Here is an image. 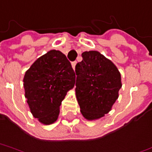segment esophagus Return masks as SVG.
<instances>
[{
	"label": "esophagus",
	"instance_id": "esophagus-1",
	"mask_svg": "<svg viewBox=\"0 0 152 152\" xmlns=\"http://www.w3.org/2000/svg\"><path fill=\"white\" fill-rule=\"evenodd\" d=\"M76 64H77L76 62H73V63H72V67H73V69H75V66H76Z\"/></svg>",
	"mask_w": 152,
	"mask_h": 152
}]
</instances>
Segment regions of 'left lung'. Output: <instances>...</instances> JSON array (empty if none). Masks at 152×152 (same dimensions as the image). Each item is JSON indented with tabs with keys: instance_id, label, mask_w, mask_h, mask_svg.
<instances>
[{
	"instance_id": "1",
	"label": "left lung",
	"mask_w": 152,
	"mask_h": 152,
	"mask_svg": "<svg viewBox=\"0 0 152 152\" xmlns=\"http://www.w3.org/2000/svg\"><path fill=\"white\" fill-rule=\"evenodd\" d=\"M82 58L75 67V94L83 116L96 121L111 110L119 97L121 75L111 60L98 51L83 52Z\"/></svg>"
}]
</instances>
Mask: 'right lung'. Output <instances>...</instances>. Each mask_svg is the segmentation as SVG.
<instances>
[{"mask_svg":"<svg viewBox=\"0 0 152 152\" xmlns=\"http://www.w3.org/2000/svg\"><path fill=\"white\" fill-rule=\"evenodd\" d=\"M74 83L75 73L62 52L50 50L38 58L23 78L25 98L33 117L42 125L53 124Z\"/></svg>","mask_w":152,"mask_h":152,"instance_id":"add662e5","label":"right lung"}]
</instances>
